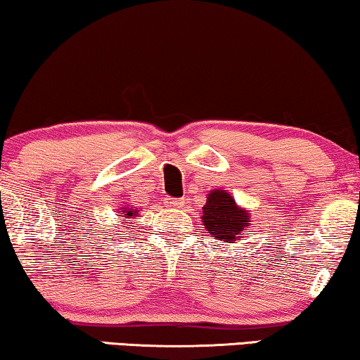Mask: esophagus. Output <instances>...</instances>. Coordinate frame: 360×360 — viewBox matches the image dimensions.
Here are the masks:
<instances>
[{"mask_svg": "<svg viewBox=\"0 0 360 360\" xmlns=\"http://www.w3.org/2000/svg\"><path fill=\"white\" fill-rule=\"evenodd\" d=\"M184 200H179V198H170L169 200V205L172 206V207H181L184 206Z\"/></svg>", "mask_w": 360, "mask_h": 360, "instance_id": "obj_1", "label": "esophagus"}]
</instances>
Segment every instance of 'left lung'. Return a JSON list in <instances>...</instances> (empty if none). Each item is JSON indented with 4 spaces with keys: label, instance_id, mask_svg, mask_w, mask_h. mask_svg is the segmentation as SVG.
Instances as JSON below:
<instances>
[{
    "label": "left lung",
    "instance_id": "left-lung-1",
    "mask_svg": "<svg viewBox=\"0 0 360 360\" xmlns=\"http://www.w3.org/2000/svg\"><path fill=\"white\" fill-rule=\"evenodd\" d=\"M250 212L237 206L236 200L226 190H212L207 195L206 205L202 206V224L207 233L217 240L233 243L237 238L243 237L248 231Z\"/></svg>",
    "mask_w": 360,
    "mask_h": 360
}]
</instances>
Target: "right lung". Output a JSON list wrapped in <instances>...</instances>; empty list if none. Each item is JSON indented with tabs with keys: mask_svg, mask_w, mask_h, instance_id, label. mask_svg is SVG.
<instances>
[{
	"mask_svg": "<svg viewBox=\"0 0 360 360\" xmlns=\"http://www.w3.org/2000/svg\"><path fill=\"white\" fill-rule=\"evenodd\" d=\"M138 212H139V211L128 210V207H122V211H120L118 214H120V216L124 214V216H123L124 219H138Z\"/></svg>",
	"mask_w": 360,
	"mask_h": 360,
	"instance_id": "obj_1",
	"label": "right lung"
}]
</instances>
